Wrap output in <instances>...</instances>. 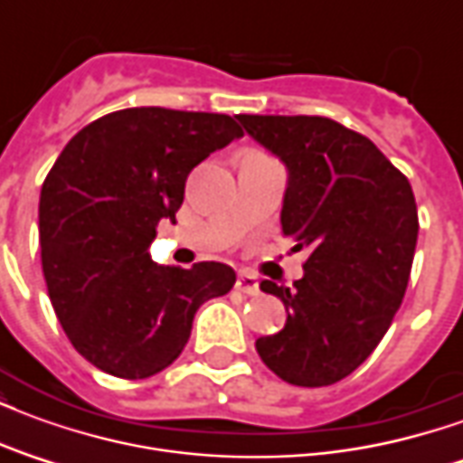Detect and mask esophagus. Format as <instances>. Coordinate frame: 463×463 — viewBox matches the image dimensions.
Instances as JSON below:
<instances>
[{"label":"esophagus","instance_id":"esophagus-1","mask_svg":"<svg viewBox=\"0 0 463 463\" xmlns=\"http://www.w3.org/2000/svg\"><path fill=\"white\" fill-rule=\"evenodd\" d=\"M235 290L245 292V295H258L260 292V282L255 275H248V272H241L238 280H235Z\"/></svg>","mask_w":463,"mask_h":463}]
</instances>
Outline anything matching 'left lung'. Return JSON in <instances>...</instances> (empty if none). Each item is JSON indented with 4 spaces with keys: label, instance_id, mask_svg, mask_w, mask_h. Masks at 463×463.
Masks as SVG:
<instances>
[{
    "label": "left lung",
    "instance_id": "obj_1",
    "mask_svg": "<svg viewBox=\"0 0 463 463\" xmlns=\"http://www.w3.org/2000/svg\"><path fill=\"white\" fill-rule=\"evenodd\" d=\"M238 121L288 168L282 232L307 250L295 288L262 280L288 322L255 349L295 387L340 382L374 352L397 315L417 248V203L407 175L367 136L325 116Z\"/></svg>",
    "mask_w": 463,
    "mask_h": 463
}]
</instances>
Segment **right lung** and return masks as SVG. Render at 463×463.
<instances>
[{"mask_svg":"<svg viewBox=\"0 0 463 463\" xmlns=\"http://www.w3.org/2000/svg\"><path fill=\"white\" fill-rule=\"evenodd\" d=\"M241 136L225 114L123 109L84 126L52 165L39 198L46 290L76 352L106 374H158L203 302L235 285L231 265L183 270L148 248L163 218L175 222L188 173Z\"/></svg>","mask_w":463,"mask_h":463,"instance_id":"obj_1","label":"right lung"}]
</instances>
